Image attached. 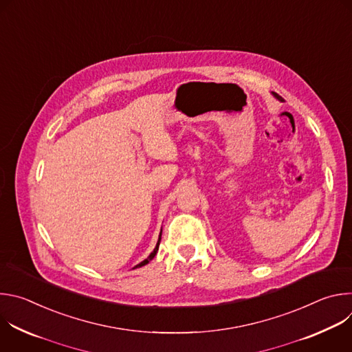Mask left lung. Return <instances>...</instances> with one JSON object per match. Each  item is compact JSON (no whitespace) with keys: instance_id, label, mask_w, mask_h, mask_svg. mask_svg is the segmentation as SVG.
I'll return each mask as SVG.
<instances>
[{"instance_id":"8db88e82","label":"left lung","mask_w":352,"mask_h":352,"mask_svg":"<svg viewBox=\"0 0 352 352\" xmlns=\"http://www.w3.org/2000/svg\"><path fill=\"white\" fill-rule=\"evenodd\" d=\"M276 97H277V98H278V100H280V97H278V96H277V94H276Z\"/></svg>"}]
</instances>
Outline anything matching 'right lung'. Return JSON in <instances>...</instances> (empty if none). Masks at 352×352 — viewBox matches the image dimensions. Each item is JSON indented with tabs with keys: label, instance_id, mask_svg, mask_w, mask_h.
Returning a JSON list of instances; mask_svg holds the SVG:
<instances>
[{
	"label": "right lung",
	"instance_id": "obj_1",
	"mask_svg": "<svg viewBox=\"0 0 352 352\" xmlns=\"http://www.w3.org/2000/svg\"><path fill=\"white\" fill-rule=\"evenodd\" d=\"M160 241H162V232H160V236H159V241H157V245H156V248H155V250H153V252H152V254H150V255H148V258H147V259H144V261H143V262H140V263H139V265H136V266H135V267H142V266H144V265H147V263H148V262H150V261H152V259H153V258H155V256H156V254H157V250H159V245H160ZM135 267H133V269H135Z\"/></svg>",
	"mask_w": 352,
	"mask_h": 352
}]
</instances>
